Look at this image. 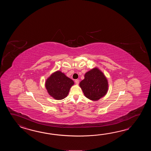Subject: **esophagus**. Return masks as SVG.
<instances>
[{
	"label": "esophagus",
	"instance_id": "esophagus-1",
	"mask_svg": "<svg viewBox=\"0 0 151 151\" xmlns=\"http://www.w3.org/2000/svg\"><path fill=\"white\" fill-rule=\"evenodd\" d=\"M75 83L76 84H79V80H78V79H76V80H75Z\"/></svg>",
	"mask_w": 151,
	"mask_h": 151
}]
</instances>
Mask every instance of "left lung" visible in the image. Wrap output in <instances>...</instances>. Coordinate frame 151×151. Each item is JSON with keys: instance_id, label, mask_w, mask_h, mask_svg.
<instances>
[{"instance_id": "8db88e82", "label": "left lung", "mask_w": 151, "mask_h": 151, "mask_svg": "<svg viewBox=\"0 0 151 151\" xmlns=\"http://www.w3.org/2000/svg\"><path fill=\"white\" fill-rule=\"evenodd\" d=\"M84 78L79 86L88 99L96 101L106 95L109 88L108 81L98 68H93L88 71Z\"/></svg>"}]
</instances>
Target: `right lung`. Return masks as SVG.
<instances>
[{"label":"right lung","mask_w":151,"mask_h":151,"mask_svg":"<svg viewBox=\"0 0 151 151\" xmlns=\"http://www.w3.org/2000/svg\"><path fill=\"white\" fill-rule=\"evenodd\" d=\"M74 81L61 71L53 73L45 82V87L49 95L55 100H62L68 96Z\"/></svg>","instance_id":"obj_1"}]
</instances>
